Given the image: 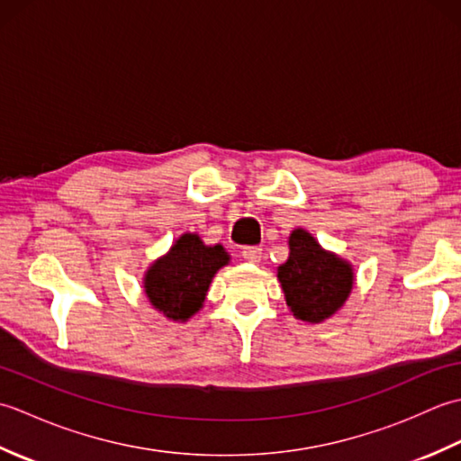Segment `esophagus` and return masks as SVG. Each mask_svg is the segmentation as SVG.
<instances>
[{"label":"esophagus","instance_id":"34e87169","mask_svg":"<svg viewBox=\"0 0 461 461\" xmlns=\"http://www.w3.org/2000/svg\"><path fill=\"white\" fill-rule=\"evenodd\" d=\"M261 248H243L241 249V258L246 259V261H249V263H258V261H261Z\"/></svg>","mask_w":461,"mask_h":461}]
</instances>
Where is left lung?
<instances>
[{
    "label": "left lung",
    "mask_w": 461,
    "mask_h": 461,
    "mask_svg": "<svg viewBox=\"0 0 461 461\" xmlns=\"http://www.w3.org/2000/svg\"><path fill=\"white\" fill-rule=\"evenodd\" d=\"M289 249V259L279 267L277 277L293 315L307 322L335 315L352 289L348 263L322 251L305 230L291 233Z\"/></svg>",
    "instance_id": "1"
}]
</instances>
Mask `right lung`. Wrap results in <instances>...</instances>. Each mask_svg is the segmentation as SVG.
Wrapping results in <instances>:
<instances>
[{"instance_id":"obj_1","label":"right lung","mask_w":461,"mask_h":461,"mask_svg":"<svg viewBox=\"0 0 461 461\" xmlns=\"http://www.w3.org/2000/svg\"><path fill=\"white\" fill-rule=\"evenodd\" d=\"M228 261L221 246L208 248L195 233H184L146 273L144 291L154 309L172 321H185L200 311L212 277Z\"/></svg>"}]
</instances>
